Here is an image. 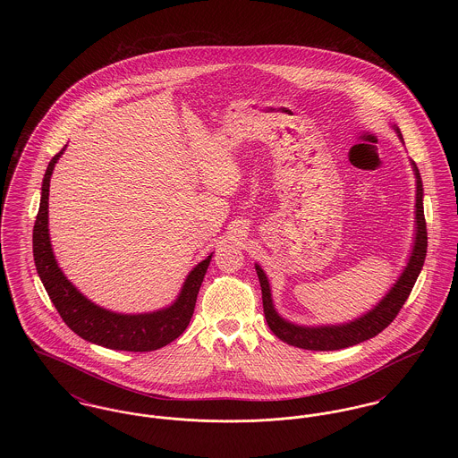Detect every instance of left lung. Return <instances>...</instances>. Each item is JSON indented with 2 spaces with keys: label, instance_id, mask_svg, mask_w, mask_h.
Segmentation results:
<instances>
[{
  "label": "left lung",
  "instance_id": "1",
  "mask_svg": "<svg viewBox=\"0 0 458 458\" xmlns=\"http://www.w3.org/2000/svg\"><path fill=\"white\" fill-rule=\"evenodd\" d=\"M396 131L402 139L400 131L396 129ZM412 165H414L415 178H417V194H415L417 230H415L414 250H412V256L409 259L407 267L403 269L398 282L393 284L388 295L362 318L347 323V325H340V327H305L292 325V323L284 321V318H280L278 312L275 310L273 301H271L269 282L261 267L256 266V271H258V276L261 282L262 307H264L266 323L282 342L292 345V347L304 350L347 349V347L369 340L377 333H381L385 327L392 325L393 319L396 318V314L400 312V309L403 307L414 288L415 280L424 266L426 250H428V230H426L424 208H422V180H420V174H419L415 163Z\"/></svg>",
  "mask_w": 458,
  "mask_h": 458
}]
</instances>
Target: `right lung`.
Returning <instances> with one entry per match:
<instances>
[{
  "mask_svg": "<svg viewBox=\"0 0 458 458\" xmlns=\"http://www.w3.org/2000/svg\"><path fill=\"white\" fill-rule=\"evenodd\" d=\"M65 148L47 165L44 174L41 204L34 223L32 249L38 275L51 302L60 312L66 327L81 338L90 344L101 345L111 350H127V352H151L172 344L178 338L185 327H189L194 314L197 293L211 256H208L187 276L183 288L174 301V305L148 314H116L99 305L92 304L73 284L66 280L65 275L58 267L47 230V199H49V180L55 168V163L60 159Z\"/></svg>",
  "mask_w": 458,
  "mask_h": 458,
  "instance_id": "add662e5",
  "label": "right lung"
}]
</instances>
